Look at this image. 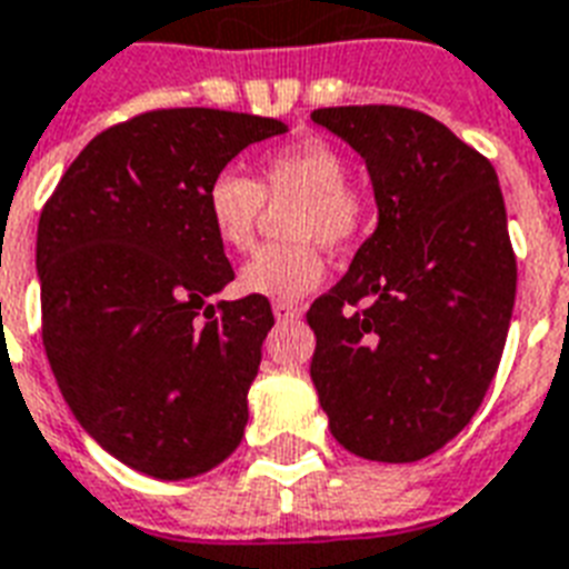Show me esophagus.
<instances>
[{
	"label": "esophagus",
	"mask_w": 569,
	"mask_h": 569,
	"mask_svg": "<svg viewBox=\"0 0 569 569\" xmlns=\"http://www.w3.org/2000/svg\"><path fill=\"white\" fill-rule=\"evenodd\" d=\"M271 310H274L277 322H292V319H298V316H301V307L292 301H274V307H271Z\"/></svg>",
	"instance_id": "34e87169"
}]
</instances>
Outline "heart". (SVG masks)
I'll return each mask as SVG.
<instances>
[{
    "label": "heart",
    "instance_id": "b5f03b06",
    "mask_svg": "<svg viewBox=\"0 0 569 569\" xmlns=\"http://www.w3.org/2000/svg\"><path fill=\"white\" fill-rule=\"evenodd\" d=\"M349 163L333 142L303 137L268 151L256 181L220 169L206 188V214L214 238L229 250H247L266 214V202L288 206L286 244L256 250L238 271V289L271 301H295L313 292L325 277L322 247L340 250L361 238L370 220V199L346 179Z\"/></svg>",
    "mask_w": 569,
    "mask_h": 569
}]
</instances>
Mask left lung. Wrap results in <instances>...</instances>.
Returning a JSON list of instances; mask_svg holds the SVG:
<instances>
[{"label": "left lung", "instance_id": "left-lung-1", "mask_svg": "<svg viewBox=\"0 0 569 569\" xmlns=\"http://www.w3.org/2000/svg\"><path fill=\"white\" fill-rule=\"evenodd\" d=\"M310 119L361 154L379 208L346 277L307 310L310 379L342 448L415 462L475 418L496 379L516 301L505 197L492 163L427 112Z\"/></svg>", "mask_w": 569, "mask_h": 569}]
</instances>
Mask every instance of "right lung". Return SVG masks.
Instances as JSON below:
<instances>
[{"label": "right lung", "mask_w": 569, "mask_h": 569, "mask_svg": "<svg viewBox=\"0 0 569 569\" xmlns=\"http://www.w3.org/2000/svg\"><path fill=\"white\" fill-rule=\"evenodd\" d=\"M286 130L206 107L142 112L98 133L43 206L47 361L80 427L142 475H206L241 445L274 313L259 295L208 303L236 271L208 227L206 188Z\"/></svg>", "instance_id": "1"}]
</instances>
